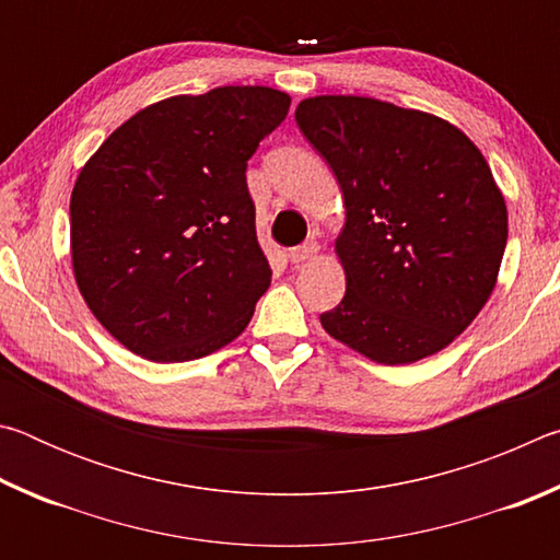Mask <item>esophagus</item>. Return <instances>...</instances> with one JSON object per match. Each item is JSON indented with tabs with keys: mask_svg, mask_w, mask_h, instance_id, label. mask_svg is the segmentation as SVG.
I'll return each instance as SVG.
<instances>
[{
	"mask_svg": "<svg viewBox=\"0 0 560 560\" xmlns=\"http://www.w3.org/2000/svg\"><path fill=\"white\" fill-rule=\"evenodd\" d=\"M318 254V244L316 242H303L301 246H293L289 252V259L293 264H303V261H311Z\"/></svg>",
	"mask_w": 560,
	"mask_h": 560,
	"instance_id": "esophagus-1",
	"label": "esophagus"
}]
</instances>
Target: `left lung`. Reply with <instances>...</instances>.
I'll list each match as a JSON object with an SVG mask.
<instances>
[{
    "label": "left lung",
    "instance_id": "left-lung-1",
    "mask_svg": "<svg viewBox=\"0 0 560 560\" xmlns=\"http://www.w3.org/2000/svg\"><path fill=\"white\" fill-rule=\"evenodd\" d=\"M296 122L346 207V296L320 326L383 365L440 353L485 308L506 249V202L481 150L450 120L365 96L306 98Z\"/></svg>",
    "mask_w": 560,
    "mask_h": 560
}]
</instances>
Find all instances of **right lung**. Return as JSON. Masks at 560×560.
<instances>
[{"instance_id": "obj_1", "label": "right lung", "mask_w": 560, "mask_h": 560, "mask_svg": "<svg viewBox=\"0 0 560 560\" xmlns=\"http://www.w3.org/2000/svg\"><path fill=\"white\" fill-rule=\"evenodd\" d=\"M291 96L220 86L138 110L71 192L73 279L91 314L153 363L205 358L242 334L271 283L246 160Z\"/></svg>"}]
</instances>
